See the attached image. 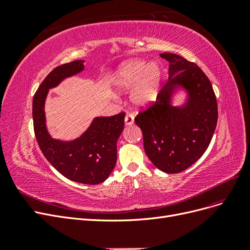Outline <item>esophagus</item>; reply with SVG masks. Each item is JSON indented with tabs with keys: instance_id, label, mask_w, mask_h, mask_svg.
I'll return each mask as SVG.
<instances>
[{
	"instance_id": "34e87169",
	"label": "esophagus",
	"mask_w": 250,
	"mask_h": 250,
	"mask_svg": "<svg viewBox=\"0 0 250 250\" xmlns=\"http://www.w3.org/2000/svg\"><path fill=\"white\" fill-rule=\"evenodd\" d=\"M134 122V118L130 113H126L125 116V125H132Z\"/></svg>"
}]
</instances>
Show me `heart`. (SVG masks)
I'll use <instances>...</instances> for the list:
<instances>
[{
  "instance_id": "b5f03b06",
  "label": "heart",
  "mask_w": 250,
  "mask_h": 250,
  "mask_svg": "<svg viewBox=\"0 0 250 250\" xmlns=\"http://www.w3.org/2000/svg\"><path fill=\"white\" fill-rule=\"evenodd\" d=\"M113 83L119 89H129L131 101L138 106H147L155 101L161 85V71L145 60H130L117 71Z\"/></svg>"
}]
</instances>
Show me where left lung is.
I'll list each match as a JSON object with an SVG mask.
<instances>
[{"instance_id": "obj_1", "label": "left lung", "mask_w": 250, "mask_h": 250, "mask_svg": "<svg viewBox=\"0 0 250 250\" xmlns=\"http://www.w3.org/2000/svg\"><path fill=\"white\" fill-rule=\"evenodd\" d=\"M161 57L170 62L169 79L156 101L142 109L134 122L143 132L149 160L161 171L174 174L188 169L206 152L217 126L218 107L211 83L198 65L172 53ZM177 85L190 96L180 109L169 105Z\"/></svg>"}]
</instances>
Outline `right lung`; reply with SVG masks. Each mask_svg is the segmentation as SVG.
<instances>
[{"instance_id": "obj_1", "label": "right lung", "mask_w": 250, "mask_h": 250, "mask_svg": "<svg viewBox=\"0 0 250 250\" xmlns=\"http://www.w3.org/2000/svg\"><path fill=\"white\" fill-rule=\"evenodd\" d=\"M83 70L82 60L56 66L43 79L33 98L34 133L42 154L60 174L76 183L98 185L106 179L117 163V141L124 128L125 112L96 118L77 140H53L46 129L43 105L48 89Z\"/></svg>"}]
</instances>
